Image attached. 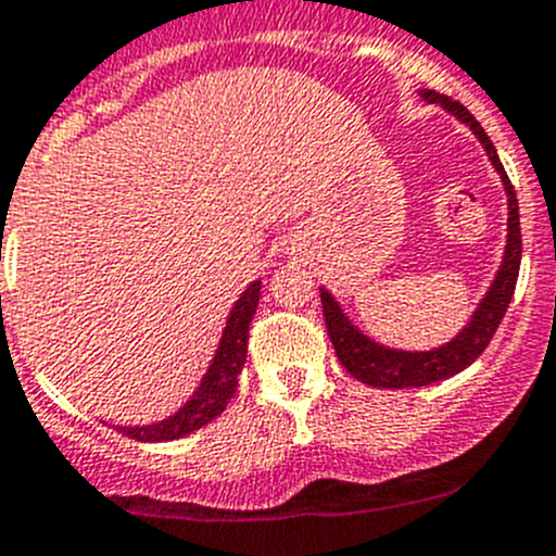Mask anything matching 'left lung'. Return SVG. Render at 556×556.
<instances>
[{
	"label": "left lung",
	"instance_id": "8db88e82",
	"mask_svg": "<svg viewBox=\"0 0 556 556\" xmlns=\"http://www.w3.org/2000/svg\"><path fill=\"white\" fill-rule=\"evenodd\" d=\"M422 98L428 103H440L451 114H456L462 123L472 128L478 136L480 144L489 152L491 166L500 172L502 185L507 190V245L502 267L496 273L494 283H491L489 294L483 298L480 308L475 311L472 321L453 338L445 346L433 349V352H399V349H388L374 343L371 338L363 336L361 330H354L349 319L343 316L341 305L330 298L327 289H321V311H325V325L327 336H330L332 349H336L341 366L352 374L357 382L371 384V388H388V390H404V388H422V384L442 382L447 377H456L467 366H472L485 346L494 338L496 327H500L502 316H505L507 305L513 300V289L519 281V267H521V226H519V199L513 190L510 179H507L505 168H502L500 155H496L494 144L480 128V123L464 109L458 100H451L447 94H440L437 89H422Z\"/></svg>",
	"mask_w": 556,
	"mask_h": 556
}]
</instances>
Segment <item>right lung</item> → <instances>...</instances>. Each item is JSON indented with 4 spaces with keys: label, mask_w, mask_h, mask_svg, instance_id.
Returning <instances> with one entry per match:
<instances>
[{
    "label": "right lung",
    "mask_w": 556,
    "mask_h": 556,
    "mask_svg": "<svg viewBox=\"0 0 556 556\" xmlns=\"http://www.w3.org/2000/svg\"><path fill=\"white\" fill-rule=\"evenodd\" d=\"M258 281L242 292L237 300L235 311H231L229 321H226L224 338L215 352V361L210 366L207 377H204L202 388L195 390L193 399L172 415L168 420L155 422V426H139V428H119L125 437L136 442H172L185 437V433L195 431V428L207 426L210 420L220 415L229 406L231 395L237 390V374L242 371L248 357V330H251V319L256 314V305L262 292H258Z\"/></svg>",
    "instance_id": "1"
}]
</instances>
